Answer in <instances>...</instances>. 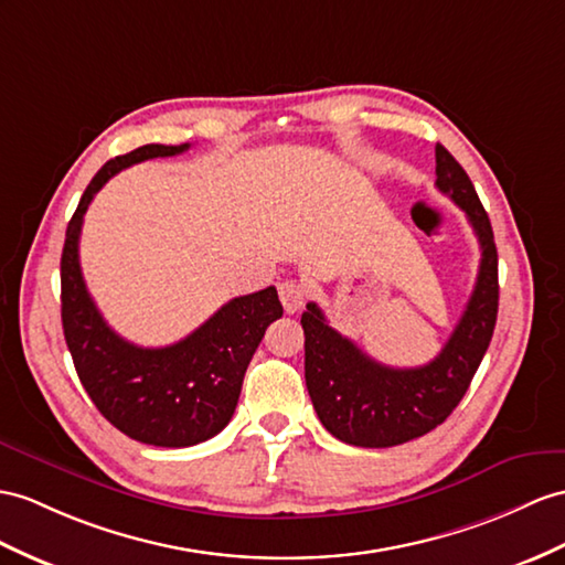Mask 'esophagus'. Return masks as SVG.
I'll use <instances>...</instances> for the list:
<instances>
[{"label":"esophagus","instance_id":"esophagus-1","mask_svg":"<svg viewBox=\"0 0 565 565\" xmlns=\"http://www.w3.org/2000/svg\"><path fill=\"white\" fill-rule=\"evenodd\" d=\"M278 295H280V301H282V309L287 313H295V311H299L301 307H305L307 287L301 285V282H297V280H285L278 287Z\"/></svg>","mask_w":565,"mask_h":565}]
</instances>
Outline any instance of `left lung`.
I'll return each instance as SVG.
<instances>
[{"instance_id":"left-lung-1","label":"left lung","mask_w":565,"mask_h":565,"mask_svg":"<svg viewBox=\"0 0 565 565\" xmlns=\"http://www.w3.org/2000/svg\"><path fill=\"white\" fill-rule=\"evenodd\" d=\"M436 186L465 211L481 249L472 297L438 356L415 369L386 366L330 328L313 301L301 313L305 379L313 409L326 429L350 446H401L444 424L470 388L497 326L493 230L470 177L444 146H436Z\"/></svg>"}]
</instances>
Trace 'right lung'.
Here are the masks:
<instances>
[{
  "label": "right lung",
  "mask_w": 565,
  "mask_h": 565,
  "mask_svg": "<svg viewBox=\"0 0 565 565\" xmlns=\"http://www.w3.org/2000/svg\"><path fill=\"white\" fill-rule=\"evenodd\" d=\"M189 143H148L105 162L68 220L62 252V326L76 374L100 415L134 441L186 448L209 441L235 415L242 381L266 328L282 316L275 287L230 299L194 333L168 348H139L105 323L78 264V237L93 196L109 177Z\"/></svg>",
  "instance_id": "add662e5"
}]
</instances>
